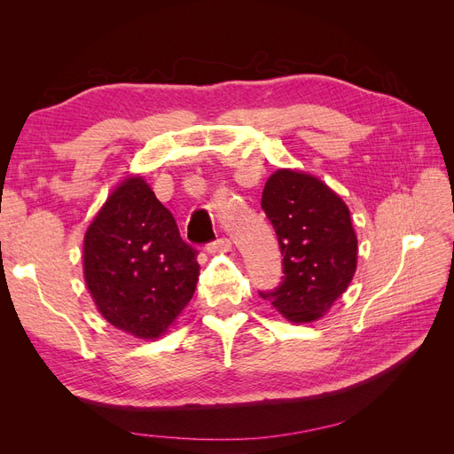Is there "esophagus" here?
Listing matches in <instances>:
<instances>
[{
    "label": "esophagus",
    "instance_id": "esophagus-1",
    "mask_svg": "<svg viewBox=\"0 0 454 454\" xmlns=\"http://www.w3.org/2000/svg\"><path fill=\"white\" fill-rule=\"evenodd\" d=\"M210 252H227L231 250V240L227 237H219L212 244H208Z\"/></svg>",
    "mask_w": 454,
    "mask_h": 454
}]
</instances>
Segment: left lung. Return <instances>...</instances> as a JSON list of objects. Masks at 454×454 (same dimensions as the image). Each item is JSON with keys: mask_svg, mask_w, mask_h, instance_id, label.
I'll return each mask as SVG.
<instances>
[{"mask_svg": "<svg viewBox=\"0 0 454 454\" xmlns=\"http://www.w3.org/2000/svg\"><path fill=\"white\" fill-rule=\"evenodd\" d=\"M261 208L277 232L284 277L259 295L295 324L318 320L356 270L358 240L347 204L318 177L278 170L265 184Z\"/></svg>", "mask_w": 454, "mask_h": 454, "instance_id": "1", "label": "left lung"}]
</instances>
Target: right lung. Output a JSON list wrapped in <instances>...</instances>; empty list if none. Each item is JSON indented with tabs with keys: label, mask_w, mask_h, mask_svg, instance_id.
Instances as JSON below:
<instances>
[{
	"label": "right lung",
	"mask_w": 454,
	"mask_h": 454,
	"mask_svg": "<svg viewBox=\"0 0 454 454\" xmlns=\"http://www.w3.org/2000/svg\"><path fill=\"white\" fill-rule=\"evenodd\" d=\"M197 254L142 177H127L87 231L85 280L109 324L155 339L195 294Z\"/></svg>",
	"instance_id": "1"
}]
</instances>
